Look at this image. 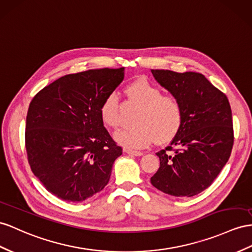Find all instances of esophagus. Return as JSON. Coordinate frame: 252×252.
Masks as SVG:
<instances>
[{
	"instance_id": "obj_1",
	"label": "esophagus",
	"mask_w": 252,
	"mask_h": 252,
	"mask_svg": "<svg viewBox=\"0 0 252 252\" xmlns=\"http://www.w3.org/2000/svg\"><path fill=\"white\" fill-rule=\"evenodd\" d=\"M124 151L127 154H130V156H135V157H140L144 154L141 151H135V150H131V149H124Z\"/></svg>"
}]
</instances>
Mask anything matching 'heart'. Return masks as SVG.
Masks as SVG:
<instances>
[{"label":"heart","mask_w":252,"mask_h":252,"mask_svg":"<svg viewBox=\"0 0 252 252\" xmlns=\"http://www.w3.org/2000/svg\"><path fill=\"white\" fill-rule=\"evenodd\" d=\"M127 99L139 106L132 127L122 128L115 134L117 143L128 148H144L153 143L166 144L179 133L184 113L181 102L147 79H138L126 87ZM119 101L116 94H108L100 105V118L109 127L119 125Z\"/></svg>","instance_id":"obj_1"}]
</instances>
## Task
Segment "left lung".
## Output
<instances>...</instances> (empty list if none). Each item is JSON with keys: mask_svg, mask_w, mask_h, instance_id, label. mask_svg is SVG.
<instances>
[{"mask_svg": "<svg viewBox=\"0 0 252 252\" xmlns=\"http://www.w3.org/2000/svg\"><path fill=\"white\" fill-rule=\"evenodd\" d=\"M151 72L181 102L184 119L170 146L157 153L159 168L150 181L168 195L192 197L209 188L230 158L234 141L230 103L201 73Z\"/></svg>", "mask_w": 252, "mask_h": 252, "instance_id": "obj_1", "label": "left lung"}]
</instances>
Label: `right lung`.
Returning a JSON list of instances; mask_svg holds the SVG:
<instances>
[{"instance_id":"1","label":"right lung","mask_w":252,"mask_h":252,"mask_svg":"<svg viewBox=\"0 0 252 252\" xmlns=\"http://www.w3.org/2000/svg\"><path fill=\"white\" fill-rule=\"evenodd\" d=\"M125 68L60 77L31 101L25 148L31 169L48 191L82 202L105 188L122 154L100 118V105L124 81Z\"/></svg>"}]
</instances>
